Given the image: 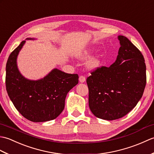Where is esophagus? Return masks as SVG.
<instances>
[{"label": "esophagus", "instance_id": "esophagus-1", "mask_svg": "<svg viewBox=\"0 0 154 154\" xmlns=\"http://www.w3.org/2000/svg\"><path fill=\"white\" fill-rule=\"evenodd\" d=\"M79 81L81 83H83L85 81V77L84 76H83V75H81V76L79 77Z\"/></svg>", "mask_w": 154, "mask_h": 154}]
</instances>
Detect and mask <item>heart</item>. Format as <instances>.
Listing matches in <instances>:
<instances>
[{"label":"heart","instance_id":"heart-1","mask_svg":"<svg viewBox=\"0 0 154 154\" xmlns=\"http://www.w3.org/2000/svg\"><path fill=\"white\" fill-rule=\"evenodd\" d=\"M83 57H89V54L86 53L83 55ZM100 60L99 57H94V58L91 59V60L89 62H88L87 66L89 69H95L97 67H99V65H100Z\"/></svg>","mask_w":154,"mask_h":154}]
</instances>
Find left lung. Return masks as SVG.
<instances>
[{
    "label": "left lung",
    "mask_w": 154,
    "mask_h": 154,
    "mask_svg": "<svg viewBox=\"0 0 154 154\" xmlns=\"http://www.w3.org/2000/svg\"><path fill=\"white\" fill-rule=\"evenodd\" d=\"M120 47L114 63L91 71L87 78L89 105L94 116L113 120L124 116L141 99L146 85L142 54L126 37L119 35Z\"/></svg>",
    "instance_id": "1"
}]
</instances>
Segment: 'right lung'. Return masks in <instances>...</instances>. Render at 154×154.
Masks as SVG:
<instances>
[{
  "instance_id": "obj_1",
  "label": "right lung",
  "mask_w": 154,
  "mask_h": 154,
  "mask_svg": "<svg viewBox=\"0 0 154 154\" xmlns=\"http://www.w3.org/2000/svg\"><path fill=\"white\" fill-rule=\"evenodd\" d=\"M24 43L22 41L8 57L6 65V91L25 119L34 122L54 120L63 110L65 98L78 83L79 76L55 69L42 79H25L16 65V57Z\"/></svg>"
}]
</instances>
